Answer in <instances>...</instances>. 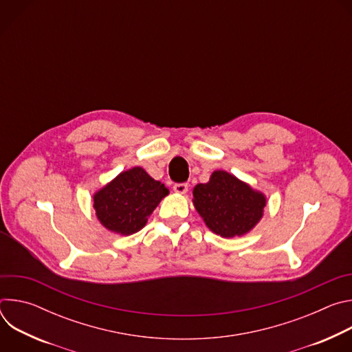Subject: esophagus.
Listing matches in <instances>:
<instances>
[{
	"instance_id": "esophagus-1",
	"label": "esophagus",
	"mask_w": 352,
	"mask_h": 352,
	"mask_svg": "<svg viewBox=\"0 0 352 352\" xmlns=\"http://www.w3.org/2000/svg\"><path fill=\"white\" fill-rule=\"evenodd\" d=\"M174 192L178 195H185L188 192V185L186 184H175L174 185Z\"/></svg>"
}]
</instances>
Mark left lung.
I'll use <instances>...</instances> for the list:
<instances>
[{
    "instance_id": "left-lung-1",
    "label": "left lung",
    "mask_w": 352,
    "mask_h": 352,
    "mask_svg": "<svg viewBox=\"0 0 352 352\" xmlns=\"http://www.w3.org/2000/svg\"><path fill=\"white\" fill-rule=\"evenodd\" d=\"M266 195L235 175L216 170L206 184L193 188L192 204L206 227L223 236H242L262 220Z\"/></svg>"
}]
</instances>
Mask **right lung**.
I'll return each instance as SVG.
<instances>
[{
	"mask_svg": "<svg viewBox=\"0 0 352 352\" xmlns=\"http://www.w3.org/2000/svg\"><path fill=\"white\" fill-rule=\"evenodd\" d=\"M168 193L164 184L150 177L142 167H132L93 193V209L106 230L126 236L146 226L150 214Z\"/></svg>",
	"mask_w": 352,
	"mask_h": 352,
	"instance_id": "obj_1",
	"label": "right lung"
}]
</instances>
